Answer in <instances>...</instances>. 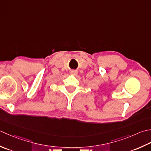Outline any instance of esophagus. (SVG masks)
<instances>
[{
    "label": "esophagus",
    "mask_w": 151,
    "mask_h": 151,
    "mask_svg": "<svg viewBox=\"0 0 151 151\" xmlns=\"http://www.w3.org/2000/svg\"><path fill=\"white\" fill-rule=\"evenodd\" d=\"M70 73L73 76H76L78 73V71H76V70H72V71L70 72Z\"/></svg>",
    "instance_id": "1"
}]
</instances>
